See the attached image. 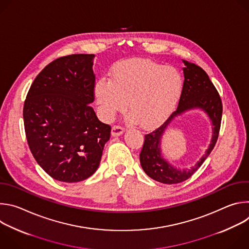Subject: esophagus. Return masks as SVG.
Returning <instances> with one entry per match:
<instances>
[{
  "instance_id": "34e87169",
  "label": "esophagus",
  "mask_w": 249,
  "mask_h": 249,
  "mask_svg": "<svg viewBox=\"0 0 249 249\" xmlns=\"http://www.w3.org/2000/svg\"><path fill=\"white\" fill-rule=\"evenodd\" d=\"M124 132V129L120 126H113L112 129H111V136L112 137H118L120 135H122Z\"/></svg>"
}]
</instances>
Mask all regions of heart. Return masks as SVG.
<instances>
[{"mask_svg":"<svg viewBox=\"0 0 249 249\" xmlns=\"http://www.w3.org/2000/svg\"><path fill=\"white\" fill-rule=\"evenodd\" d=\"M183 79L173 67L152 60H128L116 64L110 81L101 79L94 96L105 120L126 108L131 120L143 128H154L171 112L181 94Z\"/></svg>","mask_w":249,"mask_h":249,"instance_id":"heart-1","label":"heart"}]
</instances>
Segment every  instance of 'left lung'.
<instances>
[{"mask_svg": "<svg viewBox=\"0 0 249 249\" xmlns=\"http://www.w3.org/2000/svg\"><path fill=\"white\" fill-rule=\"evenodd\" d=\"M184 82L177 109L157 130L145 136L143 149L140 154L142 168L148 176L164 184L185 181L195 173L214 149L221 127L223 105L221 97L205 71L188 61L182 60ZM191 110H202L212 124L210 144L200 160L190 169H177L164 159L161 151V139L166 129L177 117Z\"/></svg>", "mask_w": 249, "mask_h": 249, "instance_id": "left-lung-1", "label": "left lung"}]
</instances>
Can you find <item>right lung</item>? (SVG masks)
I'll return each instance as SVG.
<instances>
[{"instance_id": "right-lung-1", "label": "right lung", "mask_w": 249, "mask_h": 249, "mask_svg": "<svg viewBox=\"0 0 249 249\" xmlns=\"http://www.w3.org/2000/svg\"><path fill=\"white\" fill-rule=\"evenodd\" d=\"M93 54H74L47 65L33 81L23 106L29 149L52 178L79 182L101 160L111 128L92 109Z\"/></svg>"}]
</instances>
